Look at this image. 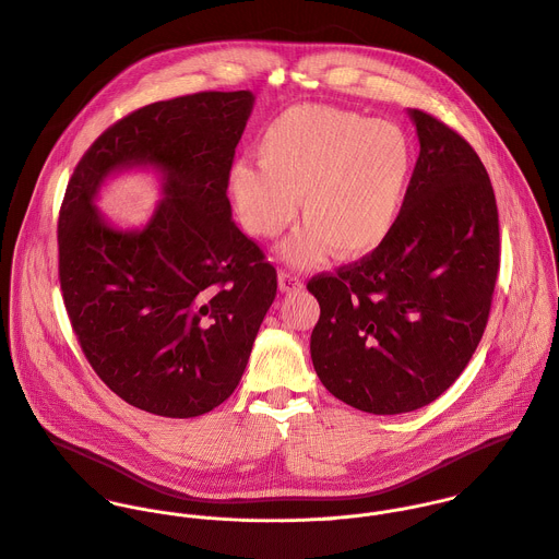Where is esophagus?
Wrapping results in <instances>:
<instances>
[{"label":"esophagus","instance_id":"obj_1","mask_svg":"<svg viewBox=\"0 0 559 559\" xmlns=\"http://www.w3.org/2000/svg\"><path fill=\"white\" fill-rule=\"evenodd\" d=\"M278 287H281V292H296V289L302 287V281H300L298 274L281 270L278 272Z\"/></svg>","mask_w":559,"mask_h":559}]
</instances>
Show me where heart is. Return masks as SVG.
I'll return each mask as SVG.
<instances>
[{
	"instance_id": "heart-1",
	"label": "heart",
	"mask_w": 559,
	"mask_h": 559,
	"mask_svg": "<svg viewBox=\"0 0 559 559\" xmlns=\"http://www.w3.org/2000/svg\"><path fill=\"white\" fill-rule=\"evenodd\" d=\"M259 163L237 160L228 191L241 226L278 237L296 217L307 222L283 246L294 265H311L331 248L364 257L394 230L414 171V143L403 126L329 104H300L263 130Z\"/></svg>"
}]
</instances>
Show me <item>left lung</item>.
<instances>
[{"mask_svg":"<svg viewBox=\"0 0 559 559\" xmlns=\"http://www.w3.org/2000/svg\"><path fill=\"white\" fill-rule=\"evenodd\" d=\"M409 191L390 237L307 283L320 302L311 359L346 405L394 416L444 394L477 350L501 265L499 211L473 145L425 110Z\"/></svg>","mask_w":559,"mask_h":559,"instance_id":"1","label":"left lung"}]
</instances>
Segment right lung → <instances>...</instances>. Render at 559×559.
I'll list each match as a JSON object with an SVG mask.
<instances>
[{"label": "right lung", "instance_id": "add662e5", "mask_svg": "<svg viewBox=\"0 0 559 559\" xmlns=\"http://www.w3.org/2000/svg\"><path fill=\"white\" fill-rule=\"evenodd\" d=\"M250 91H200L132 110L75 165L58 217V281L78 344L128 405L193 418L239 385L276 296V267L230 217L228 174ZM130 164L164 171L166 200L143 231L92 206Z\"/></svg>", "mask_w": 559, "mask_h": 559}]
</instances>
